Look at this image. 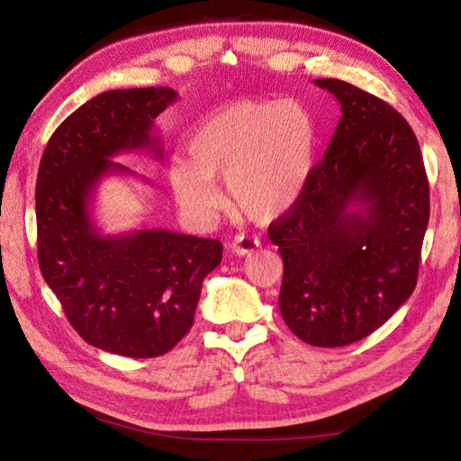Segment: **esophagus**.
<instances>
[{
  "mask_svg": "<svg viewBox=\"0 0 461 461\" xmlns=\"http://www.w3.org/2000/svg\"><path fill=\"white\" fill-rule=\"evenodd\" d=\"M258 248H260V240H256L252 236H238L233 238V241L230 244V249L236 256H249Z\"/></svg>",
  "mask_w": 461,
  "mask_h": 461,
  "instance_id": "1",
  "label": "esophagus"
}]
</instances>
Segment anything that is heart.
<instances>
[{"mask_svg":"<svg viewBox=\"0 0 461 461\" xmlns=\"http://www.w3.org/2000/svg\"><path fill=\"white\" fill-rule=\"evenodd\" d=\"M317 152L311 113L294 101H238L207 115L189 138L186 158L170 165V185L186 213L207 220L220 207L213 181L225 178L233 209L272 221L305 193Z\"/></svg>","mask_w":461,"mask_h":461,"instance_id":"obj_1","label":"heart"}]
</instances>
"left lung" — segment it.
<instances>
[{
  "mask_svg": "<svg viewBox=\"0 0 461 461\" xmlns=\"http://www.w3.org/2000/svg\"><path fill=\"white\" fill-rule=\"evenodd\" d=\"M341 105L301 199L270 223L285 262L278 307L296 338L341 348L376 331L417 286L429 223L423 154L407 120L339 79H315Z\"/></svg>",
  "mask_w": 461,
  "mask_h": 461,
  "instance_id": "left-lung-1",
  "label": "left lung"
}]
</instances>
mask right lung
Returning a JSON list of instances; mask_svg holds the SVG:
<instances>
[{
	"label": "right lung",
	"mask_w": 461,
	"mask_h": 461,
	"mask_svg": "<svg viewBox=\"0 0 461 461\" xmlns=\"http://www.w3.org/2000/svg\"><path fill=\"white\" fill-rule=\"evenodd\" d=\"M176 99L170 87L101 93L60 123L38 168L41 272L75 331L109 354L173 349L193 327L203 280L221 262L217 240L150 228L105 236L91 215L101 178L138 176L112 158L138 150L162 158L154 120Z\"/></svg>",
	"instance_id": "1"
}]
</instances>
